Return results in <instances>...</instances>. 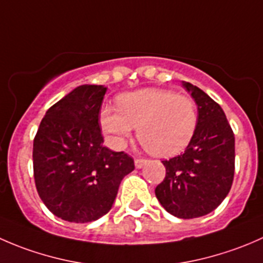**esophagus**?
<instances>
[{"mask_svg":"<svg viewBox=\"0 0 263 263\" xmlns=\"http://www.w3.org/2000/svg\"><path fill=\"white\" fill-rule=\"evenodd\" d=\"M146 163L147 160H145V159H135V166H136L137 169H141Z\"/></svg>","mask_w":263,"mask_h":263,"instance_id":"esophagus-1","label":"esophagus"}]
</instances>
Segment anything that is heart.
Here are the masks:
<instances>
[{"mask_svg": "<svg viewBox=\"0 0 263 263\" xmlns=\"http://www.w3.org/2000/svg\"><path fill=\"white\" fill-rule=\"evenodd\" d=\"M117 107L102 108L100 124L118 147L139 127L137 136L148 153L169 158L190 145L197 128L195 100L173 90L147 87L126 92L118 97Z\"/></svg>", "mask_w": 263, "mask_h": 263, "instance_id": "1", "label": "heart"}]
</instances>
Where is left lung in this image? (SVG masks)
<instances>
[{
    "label": "left lung",
    "instance_id": "8db88e82",
    "mask_svg": "<svg viewBox=\"0 0 263 263\" xmlns=\"http://www.w3.org/2000/svg\"><path fill=\"white\" fill-rule=\"evenodd\" d=\"M182 85L197 105V128L184 153L163 161L166 174L155 195L169 214L195 219L214 211L232 188L234 134L216 102L190 82Z\"/></svg>",
    "mask_w": 263,
    "mask_h": 263
}]
</instances>
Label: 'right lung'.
Returning <instances> with one entry per match:
<instances>
[{
  "mask_svg": "<svg viewBox=\"0 0 263 263\" xmlns=\"http://www.w3.org/2000/svg\"><path fill=\"white\" fill-rule=\"evenodd\" d=\"M107 87L81 85L47 110L33 144L34 179L52 214L95 221L112 209L119 184L135 169L123 151L103 146L99 112Z\"/></svg>",
  "mask_w": 263,
  "mask_h": 263,
  "instance_id": "1",
  "label": "right lung"
}]
</instances>
